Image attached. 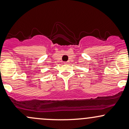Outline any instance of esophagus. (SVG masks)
I'll return each mask as SVG.
<instances>
[{
  "mask_svg": "<svg viewBox=\"0 0 129 129\" xmlns=\"http://www.w3.org/2000/svg\"><path fill=\"white\" fill-rule=\"evenodd\" d=\"M64 63L65 64H69V63H70V61H66V62H64Z\"/></svg>",
  "mask_w": 129,
  "mask_h": 129,
  "instance_id": "1",
  "label": "esophagus"
}]
</instances>
